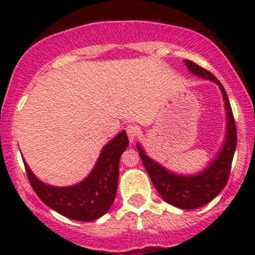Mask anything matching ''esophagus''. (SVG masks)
Returning <instances> with one entry per match:
<instances>
[{
	"label": "esophagus",
	"mask_w": 255,
	"mask_h": 255,
	"mask_svg": "<svg viewBox=\"0 0 255 255\" xmlns=\"http://www.w3.org/2000/svg\"><path fill=\"white\" fill-rule=\"evenodd\" d=\"M126 132H127L128 138H129L130 142H133V140L138 137V134H139V128L134 125H129L126 127Z\"/></svg>",
	"instance_id": "obj_1"
}]
</instances>
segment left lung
<instances>
[{
	"label": "left lung",
	"instance_id": "obj_1",
	"mask_svg": "<svg viewBox=\"0 0 255 255\" xmlns=\"http://www.w3.org/2000/svg\"><path fill=\"white\" fill-rule=\"evenodd\" d=\"M185 65L195 75L216 82L222 92L226 111H227L226 112L227 113V135H226L225 144L220 154L202 173L197 175L185 176L170 173L158 163L151 160L145 155L139 144L137 145V149L139 150V156L142 159L144 168L159 195L173 206L182 208V210H194L212 201L227 184L233 155L237 146V128H236L230 100L222 84L213 74L199 66L194 61L185 60Z\"/></svg>",
	"mask_w": 255,
	"mask_h": 255
}]
</instances>
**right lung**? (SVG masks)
I'll use <instances>...</instances> for the list:
<instances>
[{
	"mask_svg": "<svg viewBox=\"0 0 255 255\" xmlns=\"http://www.w3.org/2000/svg\"><path fill=\"white\" fill-rule=\"evenodd\" d=\"M128 146L125 130L102 149L100 158L90 175L68 187L44 184L34 176L24 161L25 173L33 190L48 207L75 221H94L104 216L115 200L118 184L120 158Z\"/></svg>",
	"mask_w": 255,
	"mask_h": 255,
	"instance_id": "1",
	"label": "right lung"
}]
</instances>
